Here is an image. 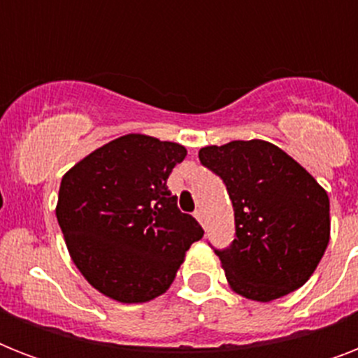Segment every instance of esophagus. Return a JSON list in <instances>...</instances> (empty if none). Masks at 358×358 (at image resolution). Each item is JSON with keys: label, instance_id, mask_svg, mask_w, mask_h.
Masks as SVG:
<instances>
[{"label": "esophagus", "instance_id": "1", "mask_svg": "<svg viewBox=\"0 0 358 358\" xmlns=\"http://www.w3.org/2000/svg\"><path fill=\"white\" fill-rule=\"evenodd\" d=\"M195 217L196 221L204 227V212H202V210H195Z\"/></svg>", "mask_w": 358, "mask_h": 358}]
</instances>
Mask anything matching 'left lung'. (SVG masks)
I'll list each match as a JSON object with an SVG mask.
<instances>
[{
	"mask_svg": "<svg viewBox=\"0 0 358 358\" xmlns=\"http://www.w3.org/2000/svg\"><path fill=\"white\" fill-rule=\"evenodd\" d=\"M199 159L223 180L234 206V241L213 249L232 289L267 303L301 288L329 243L325 189L267 141L206 146Z\"/></svg>",
	"mask_w": 358,
	"mask_h": 358,
	"instance_id": "1",
	"label": "left lung"
}]
</instances>
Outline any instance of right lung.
<instances>
[{"label": "right lung", "instance_id": "obj_1", "mask_svg": "<svg viewBox=\"0 0 358 358\" xmlns=\"http://www.w3.org/2000/svg\"><path fill=\"white\" fill-rule=\"evenodd\" d=\"M178 143L129 134L81 159L61 180L57 221L91 286L120 303H145L173 284L204 230L167 187L184 162Z\"/></svg>", "mask_w": 358, "mask_h": 358}]
</instances>
